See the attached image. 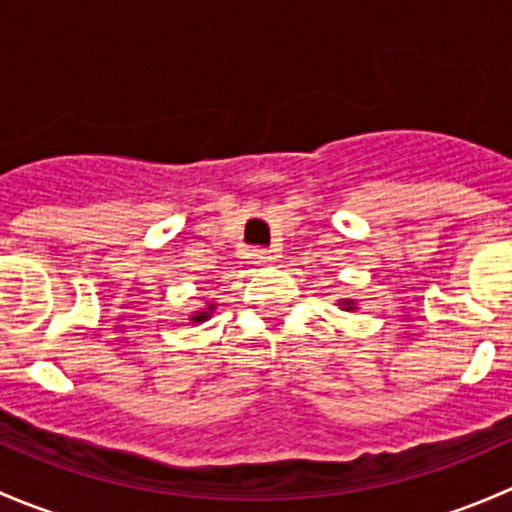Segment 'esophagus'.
Segmentation results:
<instances>
[{
  "label": "esophagus",
  "instance_id": "obj_1",
  "mask_svg": "<svg viewBox=\"0 0 512 512\" xmlns=\"http://www.w3.org/2000/svg\"><path fill=\"white\" fill-rule=\"evenodd\" d=\"M272 260H275V255H272V250H267V247H252L250 250L252 265H267V262Z\"/></svg>",
  "mask_w": 512,
  "mask_h": 512
}]
</instances>
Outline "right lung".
Returning a JSON list of instances; mask_svg holds the SVG:
<instances>
[{
    "instance_id": "obj_1",
    "label": "right lung",
    "mask_w": 512,
    "mask_h": 512,
    "mask_svg": "<svg viewBox=\"0 0 512 512\" xmlns=\"http://www.w3.org/2000/svg\"><path fill=\"white\" fill-rule=\"evenodd\" d=\"M193 319H195V322H203V319H208V312H198Z\"/></svg>"
}]
</instances>
